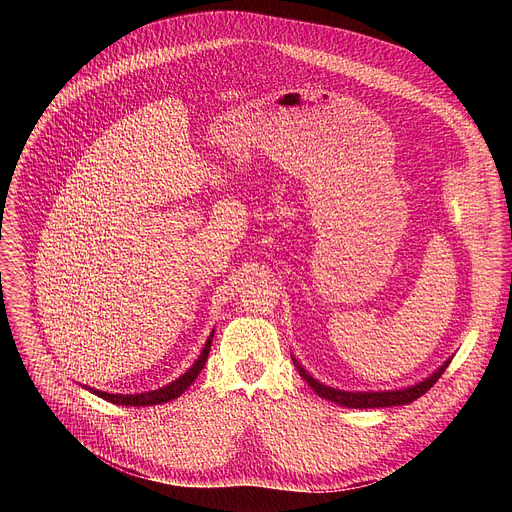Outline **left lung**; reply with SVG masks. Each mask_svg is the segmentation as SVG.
<instances>
[{"mask_svg":"<svg viewBox=\"0 0 512 512\" xmlns=\"http://www.w3.org/2000/svg\"><path fill=\"white\" fill-rule=\"evenodd\" d=\"M294 365H297L301 378L313 388V392H317V396L326 398L336 402L340 407H348V409H384V407H398V405H409V402L417 400L419 396H423L429 388H432L438 380L440 375L446 371L450 359L438 367L429 378H425L423 382L409 386V388H402V390H386V392H346V390H338V388H330L324 386L321 382H317L315 378L303 369V365H299L297 359H292Z\"/></svg>","mask_w":512,"mask_h":512,"instance_id":"left-lung-1","label":"left lung"}]
</instances>
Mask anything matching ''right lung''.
Masks as SVG:
<instances>
[{
  "label": "right lung",
  "instance_id": "1",
  "mask_svg": "<svg viewBox=\"0 0 512 512\" xmlns=\"http://www.w3.org/2000/svg\"><path fill=\"white\" fill-rule=\"evenodd\" d=\"M211 340H213V332L209 334L203 351L199 355V359L193 363V367L188 369L186 373H182L180 378H176L172 384L164 386V388H157V390H151V392H141V394H110V392H101V390H95V388H87L89 392L97 394L99 398L107 400V402H114V405H122V407H149V405H164V402H170L174 398H178L188 386H191L197 375L201 373L205 361H207V355H209V348H211Z\"/></svg>",
  "mask_w": 512,
  "mask_h": 512
}]
</instances>
